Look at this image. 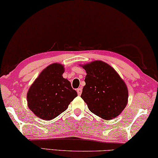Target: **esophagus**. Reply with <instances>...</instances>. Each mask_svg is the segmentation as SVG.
I'll return each mask as SVG.
<instances>
[{
    "label": "esophagus",
    "instance_id": "esophagus-1",
    "mask_svg": "<svg viewBox=\"0 0 158 158\" xmlns=\"http://www.w3.org/2000/svg\"><path fill=\"white\" fill-rule=\"evenodd\" d=\"M77 94H78L79 96L81 94V92H82V89L81 88H79L77 89Z\"/></svg>",
    "mask_w": 158,
    "mask_h": 158
}]
</instances>
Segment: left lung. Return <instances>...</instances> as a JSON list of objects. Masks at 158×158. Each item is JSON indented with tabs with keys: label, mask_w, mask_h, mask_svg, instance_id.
Masks as SVG:
<instances>
[{
	"label": "left lung",
	"mask_w": 158,
	"mask_h": 158,
	"mask_svg": "<svg viewBox=\"0 0 158 158\" xmlns=\"http://www.w3.org/2000/svg\"><path fill=\"white\" fill-rule=\"evenodd\" d=\"M82 67L87 74L81 97L89 110L104 119L118 116L128 101L124 81L111 66L102 61H94Z\"/></svg>",
	"instance_id": "left-lung-1"
}]
</instances>
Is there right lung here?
<instances>
[{
  "label": "right lung",
  "mask_w": 158,
  "mask_h": 158,
  "mask_svg": "<svg viewBox=\"0 0 158 158\" xmlns=\"http://www.w3.org/2000/svg\"><path fill=\"white\" fill-rule=\"evenodd\" d=\"M64 67L52 64L41 72L27 93L29 108L44 120L56 118L65 111L77 96L71 83L63 78Z\"/></svg>",
  "instance_id": "1"
}]
</instances>
